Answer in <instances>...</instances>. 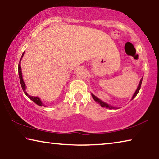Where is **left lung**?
Wrapping results in <instances>:
<instances>
[{
  "label": "left lung",
  "instance_id": "obj_1",
  "mask_svg": "<svg viewBox=\"0 0 159 159\" xmlns=\"http://www.w3.org/2000/svg\"><path fill=\"white\" fill-rule=\"evenodd\" d=\"M142 81V79H141V80H140V82H139V85H138V88H137V90H136V91H135V93H134V95H133V98H132V99H133L134 98H135L136 95H138V93H139V90H140V87H141ZM92 96H93V99H95V101H96L97 102H98V103H99V104H100V105H101V107H106V108H109V109H115L114 107H111V106H109V104H106L105 102H104L101 101L100 99H99L98 98H97V97H95V95H93V94H92Z\"/></svg>",
  "mask_w": 159,
  "mask_h": 159
}]
</instances>
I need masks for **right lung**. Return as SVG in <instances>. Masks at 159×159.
<instances>
[{
	"label": "right lung",
	"instance_id": "obj_1",
	"mask_svg": "<svg viewBox=\"0 0 159 159\" xmlns=\"http://www.w3.org/2000/svg\"><path fill=\"white\" fill-rule=\"evenodd\" d=\"M23 55L24 53L22 54V56H21V57H23ZM18 72H19V76H20V83H21V88H22V90L24 91V93H25V95L26 96H28V98L29 99H31L32 101L34 102L35 103H36V104H38V105L39 106H43L44 104L42 103V102L41 101V99H40L38 97H32V96H30L27 93H26V86H25V82H24L23 80V78H22V75H21V66H20V61L19 62V65H18Z\"/></svg>",
	"mask_w": 159,
	"mask_h": 159
}]
</instances>
